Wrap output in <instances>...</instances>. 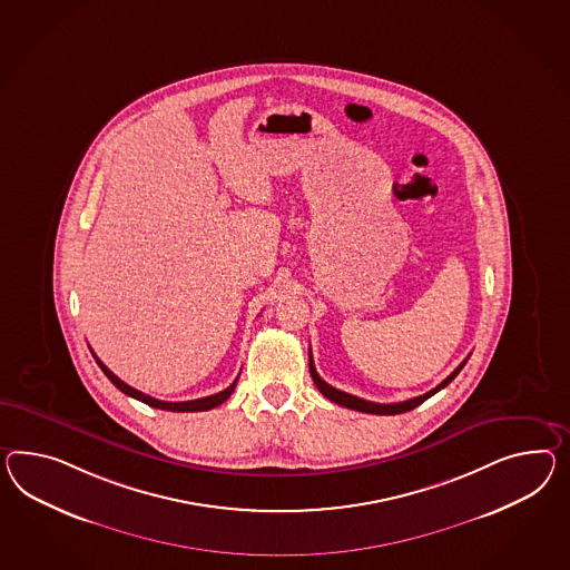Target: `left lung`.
<instances>
[{"label": "left lung", "instance_id": "1", "mask_svg": "<svg viewBox=\"0 0 570 570\" xmlns=\"http://www.w3.org/2000/svg\"><path fill=\"white\" fill-rule=\"evenodd\" d=\"M309 374H312V380H314V384L318 386V391H321L328 401H333L336 405H343V407L355 409V411H362V413H374V415H396V413H405V411H411V409L417 407V405H422L425 399H430L432 394L439 393L442 391L451 380L463 370V364L459 365L456 370H454L453 374L449 376L446 380H442L436 389H432L430 393L422 394V396H413V399H409V401H403V403H372V401H365V399H360V396H353L350 393H343V391H338L335 386H331V384H326L324 380L318 376V372H316V367H314V362H312V351H309Z\"/></svg>", "mask_w": 570, "mask_h": 570}]
</instances>
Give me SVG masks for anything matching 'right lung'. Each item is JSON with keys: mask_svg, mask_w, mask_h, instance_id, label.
<instances>
[{"mask_svg": "<svg viewBox=\"0 0 570 570\" xmlns=\"http://www.w3.org/2000/svg\"><path fill=\"white\" fill-rule=\"evenodd\" d=\"M90 353H92V350H90ZM92 357H95V362H97L99 367H101L102 374H105L107 379L111 380L121 393L128 394L131 399H138V401L147 403L150 407L165 409V411H179V413H184V411H186V413H188V411H208V409L219 407L220 403H225V401L232 396L235 384H237V380H234V384H229L225 391H220V393L217 394H210V396H203V399H194V401H179V403L159 401V399H155V396H148V394L140 393V391L131 389L130 384H126L124 380L117 379L116 374H114L107 365L102 364L101 360H99L95 353H92Z\"/></svg>", "mask_w": 570, "mask_h": 570, "instance_id": "obj_1", "label": "right lung"}]
</instances>
